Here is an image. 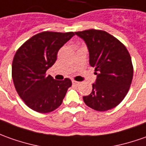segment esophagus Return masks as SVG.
<instances>
[{
	"label": "esophagus",
	"mask_w": 146,
	"mask_h": 146,
	"mask_svg": "<svg viewBox=\"0 0 146 146\" xmlns=\"http://www.w3.org/2000/svg\"><path fill=\"white\" fill-rule=\"evenodd\" d=\"M73 82V85H74V86H79L80 85V82H78V81H72Z\"/></svg>",
	"instance_id": "1"
}]
</instances>
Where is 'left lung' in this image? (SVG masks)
Listing matches in <instances>:
<instances>
[{
  "instance_id": "1",
  "label": "left lung",
  "mask_w": 146,
  "mask_h": 146,
  "mask_svg": "<svg viewBox=\"0 0 146 146\" xmlns=\"http://www.w3.org/2000/svg\"><path fill=\"white\" fill-rule=\"evenodd\" d=\"M85 40L90 65L97 79L92 93L84 96L86 105L97 111H106L119 105L126 96L133 80V67L126 47L107 32L88 29L75 32Z\"/></svg>"
}]
</instances>
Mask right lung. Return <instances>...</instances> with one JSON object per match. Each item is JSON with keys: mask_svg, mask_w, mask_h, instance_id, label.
I'll return each instance as SVG.
<instances>
[{"mask_svg": "<svg viewBox=\"0 0 146 146\" xmlns=\"http://www.w3.org/2000/svg\"><path fill=\"white\" fill-rule=\"evenodd\" d=\"M75 35L73 32H42L26 40L16 52L12 64L15 89L33 110L46 113L61 105L72 81H56L46 71L56 60L58 50Z\"/></svg>", "mask_w": 146, "mask_h": 146, "instance_id": "obj_1", "label": "right lung"}]
</instances>
